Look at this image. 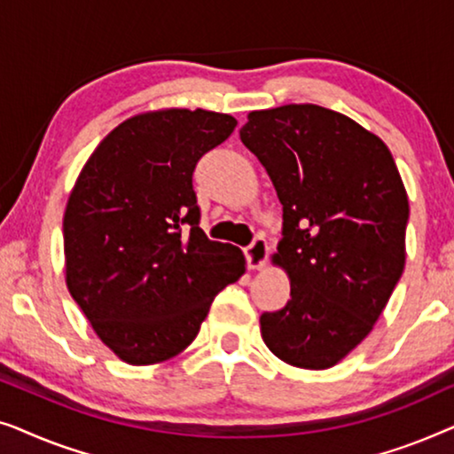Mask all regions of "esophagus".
<instances>
[{
	"label": "esophagus",
	"instance_id": "esophagus-1",
	"mask_svg": "<svg viewBox=\"0 0 454 454\" xmlns=\"http://www.w3.org/2000/svg\"><path fill=\"white\" fill-rule=\"evenodd\" d=\"M266 258H269V246H266V239L262 238V235H258V238H254L250 247H246L247 269L250 270L264 269Z\"/></svg>",
	"mask_w": 454,
	"mask_h": 454
}]
</instances>
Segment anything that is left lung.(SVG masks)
Segmentation results:
<instances>
[{"mask_svg": "<svg viewBox=\"0 0 454 454\" xmlns=\"http://www.w3.org/2000/svg\"><path fill=\"white\" fill-rule=\"evenodd\" d=\"M239 138L283 204L272 262L291 300L260 316V333L285 364L333 368L368 337L405 269L399 169L376 134L320 105L252 111Z\"/></svg>", "mask_w": 454, "mask_h": 454, "instance_id": "1", "label": "left lung"}]
</instances>
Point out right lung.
Listing matches in <instances>:
<instances>
[{"label":"right lung","instance_id":"1","mask_svg":"<svg viewBox=\"0 0 454 454\" xmlns=\"http://www.w3.org/2000/svg\"><path fill=\"white\" fill-rule=\"evenodd\" d=\"M235 117L204 109L138 114L105 136L64 213L66 285L121 362L151 365L196 339L210 303L246 272L239 247L200 227L192 173Z\"/></svg>","mask_w":454,"mask_h":454}]
</instances>
